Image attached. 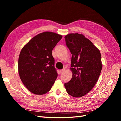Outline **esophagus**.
I'll list each match as a JSON object with an SVG mask.
<instances>
[{"mask_svg": "<svg viewBox=\"0 0 121 121\" xmlns=\"http://www.w3.org/2000/svg\"><path fill=\"white\" fill-rule=\"evenodd\" d=\"M64 71H65L64 69H60V74H61V73H64Z\"/></svg>", "mask_w": 121, "mask_h": 121, "instance_id": "esophagus-1", "label": "esophagus"}]
</instances>
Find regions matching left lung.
Here are the masks:
<instances>
[{"instance_id":"left-lung-1","label":"left lung","mask_w":121,"mask_h":121,"mask_svg":"<svg viewBox=\"0 0 121 121\" xmlns=\"http://www.w3.org/2000/svg\"><path fill=\"white\" fill-rule=\"evenodd\" d=\"M72 54L71 80L65 83L67 92L75 97L84 96L96 83L102 65L100 51L83 34H69L65 37Z\"/></svg>"}]
</instances>
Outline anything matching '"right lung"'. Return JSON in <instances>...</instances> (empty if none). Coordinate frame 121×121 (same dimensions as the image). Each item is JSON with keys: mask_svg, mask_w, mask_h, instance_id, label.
<instances>
[{"mask_svg": "<svg viewBox=\"0 0 121 121\" xmlns=\"http://www.w3.org/2000/svg\"><path fill=\"white\" fill-rule=\"evenodd\" d=\"M62 37L56 33L43 32L22 49L18 71L22 82L32 93L42 95L52 88L57 77L52 51Z\"/></svg>", "mask_w": 121, "mask_h": 121, "instance_id": "obj_1", "label": "right lung"}]
</instances>
